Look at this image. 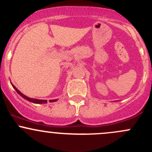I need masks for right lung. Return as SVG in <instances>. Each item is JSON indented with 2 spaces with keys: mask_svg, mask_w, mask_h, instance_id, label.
<instances>
[{
  "mask_svg": "<svg viewBox=\"0 0 152 152\" xmlns=\"http://www.w3.org/2000/svg\"><path fill=\"white\" fill-rule=\"evenodd\" d=\"M12 87H13L14 88H15V90H16V91H17V93H18V94L20 95V96H22L23 98H24V99H26V100L29 101V102H32V103H35V104H45V103H47V100H39V99H31V98H28V97H27V96H24V95L23 94V93H21L20 92L19 90H18V89H17L16 87H15V86H14V85H12ZM56 100H50V101H49V102H56Z\"/></svg>",
  "mask_w": 152,
  "mask_h": 152,
  "instance_id": "add662e5",
  "label": "right lung"
}]
</instances>
